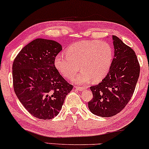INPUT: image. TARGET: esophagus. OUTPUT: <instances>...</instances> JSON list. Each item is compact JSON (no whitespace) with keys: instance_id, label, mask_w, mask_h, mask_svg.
Returning a JSON list of instances; mask_svg holds the SVG:
<instances>
[{"instance_id":"34e87169","label":"esophagus","mask_w":149,"mask_h":149,"mask_svg":"<svg viewBox=\"0 0 149 149\" xmlns=\"http://www.w3.org/2000/svg\"><path fill=\"white\" fill-rule=\"evenodd\" d=\"M74 88L77 89V90H79V91H83V90H85V88H83V87H81V86H75Z\"/></svg>"}]
</instances>
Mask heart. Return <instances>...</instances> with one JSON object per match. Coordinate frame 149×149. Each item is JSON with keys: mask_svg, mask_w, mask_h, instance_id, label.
<instances>
[{"mask_svg": "<svg viewBox=\"0 0 149 149\" xmlns=\"http://www.w3.org/2000/svg\"><path fill=\"white\" fill-rule=\"evenodd\" d=\"M113 49L106 42L84 40L71 44L66 55L59 54L55 59V65L59 73L65 78L72 79L77 84H84L92 81H99L109 72L113 61Z\"/></svg>", "mask_w": 149, "mask_h": 149, "instance_id": "1", "label": "heart"}]
</instances>
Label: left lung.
I'll return each instance as SVG.
<instances>
[{"instance_id": "1", "label": "left lung", "mask_w": 149, "mask_h": 149, "mask_svg": "<svg viewBox=\"0 0 149 149\" xmlns=\"http://www.w3.org/2000/svg\"><path fill=\"white\" fill-rule=\"evenodd\" d=\"M114 57L107 76L90 87L93 98L88 107L94 114L111 117L125 107L132 97L140 75V66L134 50L112 36Z\"/></svg>"}]
</instances>
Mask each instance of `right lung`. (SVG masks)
Segmentation results:
<instances>
[{
    "label": "right lung",
    "mask_w": 149,
    "mask_h": 149,
    "mask_svg": "<svg viewBox=\"0 0 149 149\" xmlns=\"http://www.w3.org/2000/svg\"><path fill=\"white\" fill-rule=\"evenodd\" d=\"M61 50L58 42L38 38L25 46L13 61V90L25 109L37 118L57 116L73 88L55 65Z\"/></svg>",
    "instance_id": "right-lung-1"
}]
</instances>
